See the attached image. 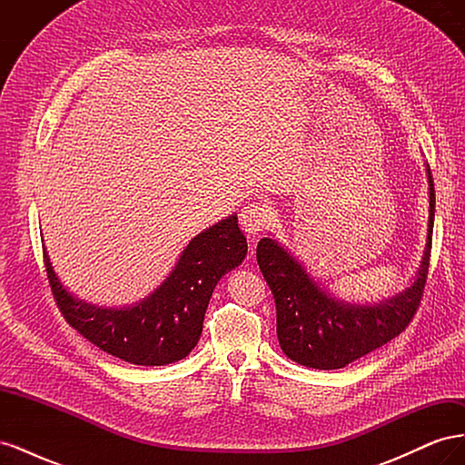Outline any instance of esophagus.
Instances as JSON below:
<instances>
[{
	"instance_id": "esophagus-1",
	"label": "esophagus",
	"mask_w": 465,
	"mask_h": 465,
	"mask_svg": "<svg viewBox=\"0 0 465 465\" xmlns=\"http://www.w3.org/2000/svg\"><path fill=\"white\" fill-rule=\"evenodd\" d=\"M272 221V211L267 205L252 202L241 209V224L248 234H258Z\"/></svg>"
}]
</instances>
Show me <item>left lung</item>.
Listing matches in <instances>:
<instances>
[{
	"label": "left lung",
	"instance_id": "1",
	"mask_svg": "<svg viewBox=\"0 0 465 465\" xmlns=\"http://www.w3.org/2000/svg\"><path fill=\"white\" fill-rule=\"evenodd\" d=\"M429 174V229L425 256L405 291L374 304L333 299L306 273L301 262L273 238H262L256 258L277 308V337L283 353L318 371L343 369L398 337L413 320L429 275L434 224V184Z\"/></svg>",
	"mask_w": 465,
	"mask_h": 465
}]
</instances>
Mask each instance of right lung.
I'll return each mask as SVG.
<instances>
[{
	"label": "right lung",
	"instance_id": "right-lung-1",
	"mask_svg": "<svg viewBox=\"0 0 465 465\" xmlns=\"http://www.w3.org/2000/svg\"><path fill=\"white\" fill-rule=\"evenodd\" d=\"M246 250L238 217L223 219L192 238L171 275L147 299L124 308H104L74 297L55 275L46 248L42 252L55 304L69 326L112 357L142 367H163L188 357L198 345L215 285L242 263Z\"/></svg>",
	"mask_w": 465,
	"mask_h": 465
}]
</instances>
